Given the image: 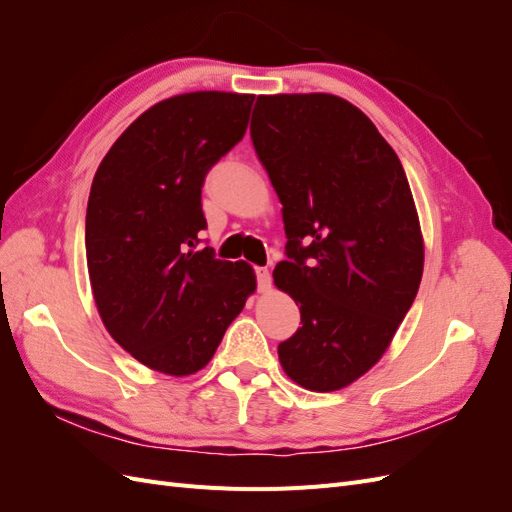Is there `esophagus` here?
Wrapping results in <instances>:
<instances>
[{"mask_svg": "<svg viewBox=\"0 0 512 512\" xmlns=\"http://www.w3.org/2000/svg\"><path fill=\"white\" fill-rule=\"evenodd\" d=\"M256 280H258V290L260 292H269L271 290V273L267 269L258 267L256 269Z\"/></svg>", "mask_w": 512, "mask_h": 512, "instance_id": "34e87169", "label": "esophagus"}]
</instances>
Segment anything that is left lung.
<instances>
[{"instance_id": "8db88e82", "label": "left lung", "mask_w": 512, "mask_h": 512, "mask_svg": "<svg viewBox=\"0 0 512 512\" xmlns=\"http://www.w3.org/2000/svg\"><path fill=\"white\" fill-rule=\"evenodd\" d=\"M252 143L284 205L275 286L301 327L277 346L303 389H344L374 367L414 303L425 247L393 147L331 94L258 96Z\"/></svg>"}]
</instances>
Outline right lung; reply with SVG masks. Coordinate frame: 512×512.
Instances as JSON below:
<instances>
[{
    "label": "right lung",
    "instance_id": "1",
    "mask_svg": "<svg viewBox=\"0 0 512 512\" xmlns=\"http://www.w3.org/2000/svg\"><path fill=\"white\" fill-rule=\"evenodd\" d=\"M252 104L228 91L153 104L91 183L85 250L98 314L123 350L168 376L203 369L256 290L247 262L198 250L205 177L243 138Z\"/></svg>",
    "mask_w": 512,
    "mask_h": 512
}]
</instances>
